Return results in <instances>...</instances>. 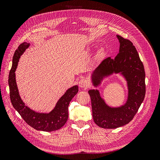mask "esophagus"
I'll return each mask as SVG.
<instances>
[{"instance_id":"esophagus-1","label":"esophagus","mask_w":160,"mask_h":160,"mask_svg":"<svg viewBox=\"0 0 160 160\" xmlns=\"http://www.w3.org/2000/svg\"><path fill=\"white\" fill-rule=\"evenodd\" d=\"M79 85L81 88H87L88 86H89V83L88 80H87L86 79H81L79 82Z\"/></svg>"}]
</instances>
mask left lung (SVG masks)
<instances>
[{
  "mask_svg": "<svg viewBox=\"0 0 160 160\" xmlns=\"http://www.w3.org/2000/svg\"><path fill=\"white\" fill-rule=\"evenodd\" d=\"M119 52L114 59L110 57L101 61L92 75L93 85L98 86L103 77L113 72H122L128 81L129 95L126 103L111 108L105 104L98 90H90L92 113L95 124L105 129L123 126L133 119L146 95L144 67L132 41L119 35Z\"/></svg>",
  "mask_w": 160,
  "mask_h": 160,
  "instance_id": "8db88e82",
  "label": "left lung"
}]
</instances>
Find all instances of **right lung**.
Here are the masks:
<instances>
[{
    "label": "right lung",
    "instance_id": "1",
    "mask_svg": "<svg viewBox=\"0 0 160 160\" xmlns=\"http://www.w3.org/2000/svg\"><path fill=\"white\" fill-rule=\"evenodd\" d=\"M29 46L23 42L18 47L12 58V65L8 75V85L10 90L11 101L14 108L21 115L25 122L37 130L52 132L59 129L66 123L68 119V107L70 101L78 93V86H74L67 90L62 95L52 111L49 113H38L25 105L18 94L15 80L17 63L20 56Z\"/></svg>",
    "mask_w": 160,
    "mask_h": 160
}]
</instances>
